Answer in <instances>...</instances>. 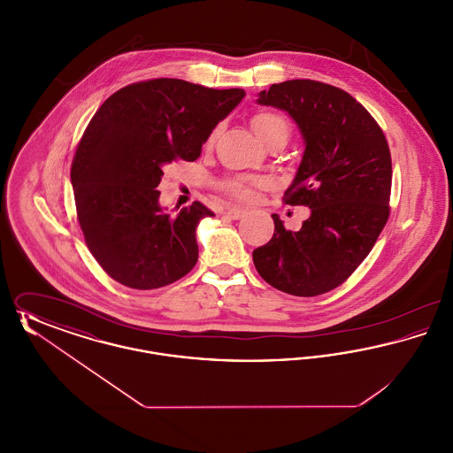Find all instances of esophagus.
I'll use <instances>...</instances> for the list:
<instances>
[{
	"instance_id": "34e87169",
	"label": "esophagus",
	"mask_w": 453,
	"mask_h": 453,
	"mask_svg": "<svg viewBox=\"0 0 453 453\" xmlns=\"http://www.w3.org/2000/svg\"><path fill=\"white\" fill-rule=\"evenodd\" d=\"M224 214L227 217H231V219H241V217L246 214V211H244V209H239V207H227Z\"/></svg>"
}]
</instances>
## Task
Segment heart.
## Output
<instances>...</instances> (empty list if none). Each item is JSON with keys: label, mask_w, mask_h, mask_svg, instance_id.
Segmentation results:
<instances>
[{"label": "heart", "mask_w": 453, "mask_h": 453, "mask_svg": "<svg viewBox=\"0 0 453 453\" xmlns=\"http://www.w3.org/2000/svg\"><path fill=\"white\" fill-rule=\"evenodd\" d=\"M251 126L265 146H268L273 141L287 142L290 137V130H292L288 119L273 110H261L258 113H255L251 119ZM217 134H219V127L211 132V135L207 139L209 144H212L216 141ZM222 185L227 194L233 195L237 200L248 202V200L255 198V187L268 185V180L259 178V176H255V178L237 176V178L226 180Z\"/></svg>", "instance_id": "b5f03b06"}]
</instances>
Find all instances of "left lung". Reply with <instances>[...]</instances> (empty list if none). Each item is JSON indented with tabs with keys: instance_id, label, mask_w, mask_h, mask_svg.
<instances>
[{
	"instance_id": "1",
	"label": "left lung",
	"mask_w": 453,
	"mask_h": 453,
	"mask_svg": "<svg viewBox=\"0 0 453 453\" xmlns=\"http://www.w3.org/2000/svg\"><path fill=\"white\" fill-rule=\"evenodd\" d=\"M259 105L285 110L303 137V156L287 205L311 216L275 233L253 251L261 279L285 294L321 296L343 281L372 251L388 222L392 161L388 139L366 108L340 88L290 80L261 91Z\"/></svg>"
}]
</instances>
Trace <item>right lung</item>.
Masks as SVG:
<instances>
[{"mask_svg": "<svg viewBox=\"0 0 453 453\" xmlns=\"http://www.w3.org/2000/svg\"><path fill=\"white\" fill-rule=\"evenodd\" d=\"M244 89L174 78L120 88L78 144L71 183L88 250L113 280L151 290L185 277L198 259L195 231L212 217L200 202L168 214L156 188L173 161H195Z\"/></svg>", "mask_w": 453, "mask_h": 453, "instance_id": "obj_1", "label": "right lung"}]
</instances>
